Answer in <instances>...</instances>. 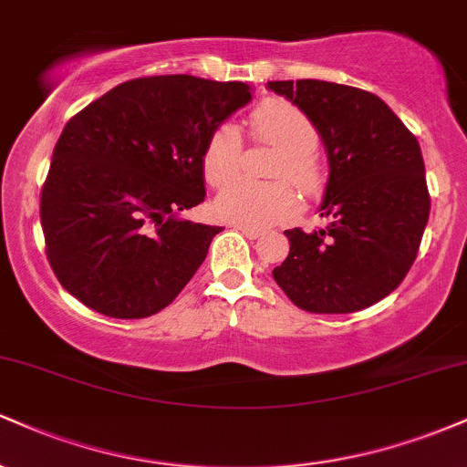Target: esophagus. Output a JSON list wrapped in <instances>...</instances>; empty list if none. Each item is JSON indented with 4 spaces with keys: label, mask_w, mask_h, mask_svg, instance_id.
I'll use <instances>...</instances> for the list:
<instances>
[{
    "label": "esophagus",
    "mask_w": 467,
    "mask_h": 467,
    "mask_svg": "<svg viewBox=\"0 0 467 467\" xmlns=\"http://www.w3.org/2000/svg\"><path fill=\"white\" fill-rule=\"evenodd\" d=\"M233 228H237L239 233H244L248 239H259L261 234H264L259 228H250V226H245V223H233Z\"/></svg>",
    "instance_id": "obj_1"
}]
</instances>
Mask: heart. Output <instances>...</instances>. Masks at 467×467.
Listing matches in <instances>:
<instances>
[{
  "label": "heart",
  "mask_w": 467,
  "mask_h": 467,
  "mask_svg": "<svg viewBox=\"0 0 467 467\" xmlns=\"http://www.w3.org/2000/svg\"><path fill=\"white\" fill-rule=\"evenodd\" d=\"M252 133L259 142L270 144L281 158L276 160L275 178H289L305 192H316L323 184V171L316 160L318 130L298 107L285 100H264L250 114ZM244 142L234 125L223 122L208 136L202 153V169L213 186L228 184L241 169ZM296 191L287 182L254 184L237 180L219 192L217 211L230 222L250 228H267L283 223L298 213Z\"/></svg>",
  "instance_id": "obj_1"
}]
</instances>
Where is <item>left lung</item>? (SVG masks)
<instances>
[{"label":"left lung","mask_w":467,"mask_h":467,"mask_svg":"<svg viewBox=\"0 0 467 467\" xmlns=\"http://www.w3.org/2000/svg\"><path fill=\"white\" fill-rule=\"evenodd\" d=\"M318 130L329 178L325 228L285 230L289 254L272 270L296 307L351 314L404 281L431 215L417 138L379 96L327 80H270Z\"/></svg>","instance_id":"left-lung-1"}]
</instances>
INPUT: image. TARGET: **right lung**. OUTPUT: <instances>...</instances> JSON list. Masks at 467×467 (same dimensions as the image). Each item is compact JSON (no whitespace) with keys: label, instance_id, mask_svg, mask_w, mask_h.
Returning a JSON list of instances; mask_svg holds the SVG:
<instances>
[{"label":"right lung","instance_id":"obj_1","mask_svg":"<svg viewBox=\"0 0 467 467\" xmlns=\"http://www.w3.org/2000/svg\"><path fill=\"white\" fill-rule=\"evenodd\" d=\"M250 100L239 80L147 77L67 122L41 191V226L47 261L74 298L111 318H147L173 303L222 233L180 217L206 197L203 147Z\"/></svg>","mask_w":467,"mask_h":467}]
</instances>
